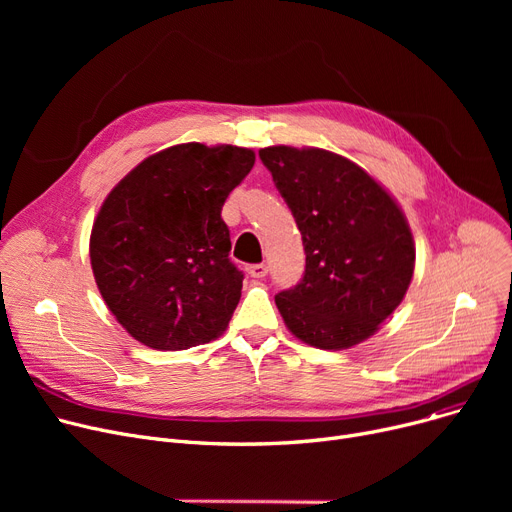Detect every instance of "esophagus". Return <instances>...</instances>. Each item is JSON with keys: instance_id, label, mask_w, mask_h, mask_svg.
Wrapping results in <instances>:
<instances>
[{"instance_id": "1", "label": "esophagus", "mask_w": 512, "mask_h": 512, "mask_svg": "<svg viewBox=\"0 0 512 512\" xmlns=\"http://www.w3.org/2000/svg\"><path fill=\"white\" fill-rule=\"evenodd\" d=\"M249 274L253 278H263L267 274V265L265 263H253V265H249Z\"/></svg>"}]
</instances>
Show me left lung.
Returning a JSON list of instances; mask_svg holds the SVG:
<instances>
[{"label": "left lung", "instance_id": "1", "mask_svg": "<svg viewBox=\"0 0 512 512\" xmlns=\"http://www.w3.org/2000/svg\"><path fill=\"white\" fill-rule=\"evenodd\" d=\"M305 247L303 280L276 294L299 340L342 351L369 338L405 299L415 242L396 201L351 159L286 145L259 151Z\"/></svg>", "mask_w": 512, "mask_h": 512}]
</instances>
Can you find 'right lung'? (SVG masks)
<instances>
[{"instance_id": "add662e5", "label": "right lung", "mask_w": 512, "mask_h": 512, "mask_svg": "<svg viewBox=\"0 0 512 512\" xmlns=\"http://www.w3.org/2000/svg\"><path fill=\"white\" fill-rule=\"evenodd\" d=\"M255 164L245 147L184 143L128 172L91 230V267L122 328L157 351L218 338L240 301L222 207Z\"/></svg>"}]
</instances>
